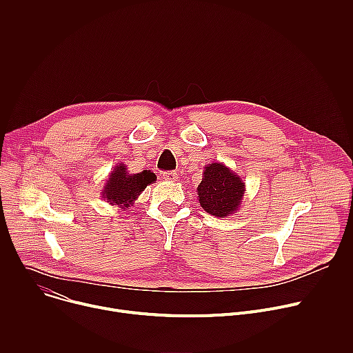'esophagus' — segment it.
<instances>
[{
  "label": "esophagus",
  "mask_w": 353,
  "mask_h": 353,
  "mask_svg": "<svg viewBox=\"0 0 353 353\" xmlns=\"http://www.w3.org/2000/svg\"><path fill=\"white\" fill-rule=\"evenodd\" d=\"M162 174H163V179L168 180V181H176L179 179L176 172H163Z\"/></svg>",
  "instance_id": "34e87169"
}]
</instances>
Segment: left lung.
<instances>
[{"mask_svg": "<svg viewBox=\"0 0 353 353\" xmlns=\"http://www.w3.org/2000/svg\"><path fill=\"white\" fill-rule=\"evenodd\" d=\"M243 180L222 163H210L204 168L203 181L196 188L199 205L216 218L234 214L244 195Z\"/></svg>", "mask_w": 353, "mask_h": 353, "instance_id": "1", "label": "left lung"}]
</instances>
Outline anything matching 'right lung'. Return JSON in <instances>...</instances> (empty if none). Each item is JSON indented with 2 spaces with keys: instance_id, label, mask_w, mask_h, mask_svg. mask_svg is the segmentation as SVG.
<instances>
[{
  "instance_id": "add662e5",
  "label": "right lung",
  "mask_w": 353,
  "mask_h": 353,
  "mask_svg": "<svg viewBox=\"0 0 353 353\" xmlns=\"http://www.w3.org/2000/svg\"><path fill=\"white\" fill-rule=\"evenodd\" d=\"M155 180L157 176L150 170L130 174L127 172V166L121 163L110 173L102 195L108 199L109 204L119 205L125 210L134 204V201L146 188V185L152 184Z\"/></svg>"
}]
</instances>
